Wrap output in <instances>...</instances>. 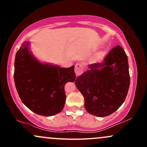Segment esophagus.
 I'll use <instances>...</instances> for the list:
<instances>
[{"mask_svg": "<svg viewBox=\"0 0 147 147\" xmlns=\"http://www.w3.org/2000/svg\"><path fill=\"white\" fill-rule=\"evenodd\" d=\"M84 71V67L82 64L80 63H77L75 65V72L76 75L78 76L82 75V72Z\"/></svg>", "mask_w": 147, "mask_h": 147, "instance_id": "1", "label": "esophagus"}]
</instances>
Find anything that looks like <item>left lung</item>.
Here are the masks:
<instances>
[{
  "instance_id": "obj_1",
  "label": "left lung",
  "mask_w": 147,
  "mask_h": 147,
  "mask_svg": "<svg viewBox=\"0 0 147 147\" xmlns=\"http://www.w3.org/2000/svg\"><path fill=\"white\" fill-rule=\"evenodd\" d=\"M75 83L84 97L88 113L97 117L110 115L122 106L130 86L129 62L125 51L117 45L103 61L91 63Z\"/></svg>"
}]
</instances>
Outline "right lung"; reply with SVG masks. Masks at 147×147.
<instances>
[{
	"instance_id": "right-lung-1",
	"label": "right lung",
	"mask_w": 147,
	"mask_h": 147,
	"mask_svg": "<svg viewBox=\"0 0 147 147\" xmlns=\"http://www.w3.org/2000/svg\"><path fill=\"white\" fill-rule=\"evenodd\" d=\"M24 41L16 54L14 79L22 102L30 110L42 116L55 115L63 110L65 96L64 86L75 80V65L61 68L43 63Z\"/></svg>"
}]
</instances>
